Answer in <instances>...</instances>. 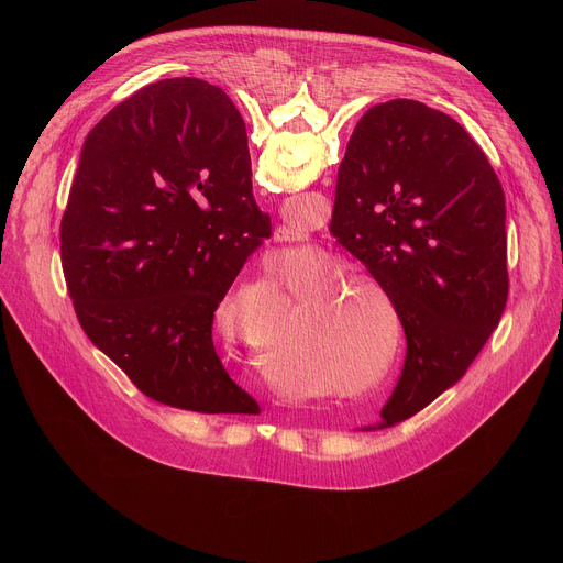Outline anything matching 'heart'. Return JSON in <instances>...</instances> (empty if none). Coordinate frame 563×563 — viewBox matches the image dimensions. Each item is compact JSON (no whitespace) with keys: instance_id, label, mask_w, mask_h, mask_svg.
<instances>
[{"instance_id":"b5f03b06","label":"heart","mask_w":563,"mask_h":563,"mask_svg":"<svg viewBox=\"0 0 563 563\" xmlns=\"http://www.w3.org/2000/svg\"><path fill=\"white\" fill-rule=\"evenodd\" d=\"M343 274V265L325 263L298 278V294L311 286L314 289L305 294L294 307V318H307L300 323L296 343L289 347L298 363L311 365L339 383L336 394H345L341 383L352 380L354 372H363L380 352L378 339L363 332L358 325L361 298L354 294L365 291L380 296L383 291L367 278H341Z\"/></svg>"}]
</instances>
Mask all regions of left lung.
Returning a JSON list of instances; mask_svg holds the SVG:
<instances>
[{"instance_id": "obj_1", "label": "left lung", "mask_w": 563, "mask_h": 563, "mask_svg": "<svg viewBox=\"0 0 563 563\" xmlns=\"http://www.w3.org/2000/svg\"><path fill=\"white\" fill-rule=\"evenodd\" d=\"M216 102L233 140L243 115ZM330 231L391 300L408 358L380 428L450 389L484 350L508 300L506 196L488 157L450 115L417 100L365 111L339 169Z\"/></svg>"}]
</instances>
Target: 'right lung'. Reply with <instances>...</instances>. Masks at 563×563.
Masks as SVG:
<instances>
[{"mask_svg": "<svg viewBox=\"0 0 563 563\" xmlns=\"http://www.w3.org/2000/svg\"><path fill=\"white\" fill-rule=\"evenodd\" d=\"M272 235L250 151L216 87L148 85L87 135L59 229L66 287L89 341L159 404L258 415L222 367L213 311Z\"/></svg>", "mask_w": 563, "mask_h": 563, "instance_id": "1", "label": "right lung"}]
</instances>
